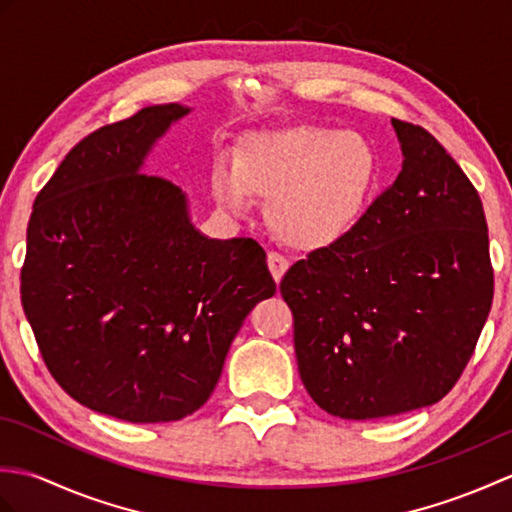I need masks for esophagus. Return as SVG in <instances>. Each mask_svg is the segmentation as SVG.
Wrapping results in <instances>:
<instances>
[{
  "label": "esophagus",
  "instance_id": "34e87169",
  "mask_svg": "<svg viewBox=\"0 0 512 512\" xmlns=\"http://www.w3.org/2000/svg\"><path fill=\"white\" fill-rule=\"evenodd\" d=\"M288 266H290L288 257L277 253V250H270V253H268V268H270V273H273L275 281H281V277L286 275Z\"/></svg>",
  "mask_w": 512,
  "mask_h": 512
}]
</instances>
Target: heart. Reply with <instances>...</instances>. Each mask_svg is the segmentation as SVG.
I'll return each instance as SVG.
<instances>
[{"instance_id":"b5f03b06","label":"heart","mask_w":512,"mask_h":512,"mask_svg":"<svg viewBox=\"0 0 512 512\" xmlns=\"http://www.w3.org/2000/svg\"><path fill=\"white\" fill-rule=\"evenodd\" d=\"M380 178L374 145L356 132L299 125L250 138L237 171L215 173V195L244 211L248 191L268 198V220L292 246L339 242L361 220Z\"/></svg>"}]
</instances>
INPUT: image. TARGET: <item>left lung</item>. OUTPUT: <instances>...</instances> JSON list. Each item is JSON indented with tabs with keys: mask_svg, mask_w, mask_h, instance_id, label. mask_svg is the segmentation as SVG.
<instances>
[{
	"mask_svg": "<svg viewBox=\"0 0 512 512\" xmlns=\"http://www.w3.org/2000/svg\"><path fill=\"white\" fill-rule=\"evenodd\" d=\"M396 182L350 233L288 268L303 387L343 420L442 400L471 361L493 303L484 206L427 129L394 118Z\"/></svg>",
	"mask_w": 512,
	"mask_h": 512,
	"instance_id": "1",
	"label": "left lung"
}]
</instances>
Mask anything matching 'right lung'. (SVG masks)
I'll list each match as a JSON object with an SVG mask.
<instances>
[{
	"instance_id": "obj_1",
	"label": "right lung",
	"mask_w": 512,
	"mask_h": 512,
	"mask_svg": "<svg viewBox=\"0 0 512 512\" xmlns=\"http://www.w3.org/2000/svg\"><path fill=\"white\" fill-rule=\"evenodd\" d=\"M189 110L149 105L76 143L37 195L21 306L65 394L125 422L198 411L277 284L253 237L195 231L176 184L140 173Z\"/></svg>"
}]
</instances>
